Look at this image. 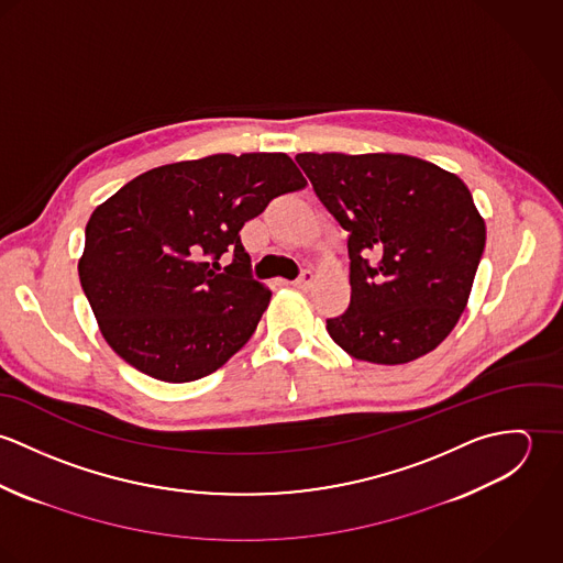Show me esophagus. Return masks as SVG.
<instances>
[{
	"label": "esophagus",
	"mask_w": 563,
	"mask_h": 563,
	"mask_svg": "<svg viewBox=\"0 0 563 563\" xmlns=\"http://www.w3.org/2000/svg\"><path fill=\"white\" fill-rule=\"evenodd\" d=\"M312 282H314V273H312L310 268H303V271L299 273V277L295 279V286H297V288H310Z\"/></svg>",
	"instance_id": "obj_1"
}]
</instances>
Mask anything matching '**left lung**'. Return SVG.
Here are the masks:
<instances>
[{"label":"left lung","mask_w":563,"mask_h":563,"mask_svg":"<svg viewBox=\"0 0 563 563\" xmlns=\"http://www.w3.org/2000/svg\"><path fill=\"white\" fill-rule=\"evenodd\" d=\"M329 214L349 232L351 303L327 331L355 360L407 364L460 321L485 223L453 173L402 154H299Z\"/></svg>","instance_id":"8db88e82"}]
</instances>
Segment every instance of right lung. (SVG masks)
I'll return each instance as SVG.
<instances>
[{"instance_id": "1", "label": "right lung", "mask_w": 563, "mask_h": 563, "mask_svg": "<svg viewBox=\"0 0 563 563\" xmlns=\"http://www.w3.org/2000/svg\"><path fill=\"white\" fill-rule=\"evenodd\" d=\"M306 184L286 154H217L152 168L95 208L78 271L114 353L168 384L239 353L271 301L251 277L242 225Z\"/></svg>"}]
</instances>
